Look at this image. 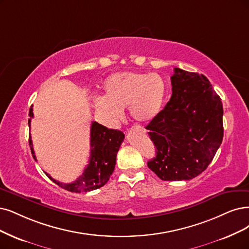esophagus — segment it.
Here are the masks:
<instances>
[{
  "label": "esophagus",
  "mask_w": 249,
  "mask_h": 249,
  "mask_svg": "<svg viewBox=\"0 0 249 249\" xmlns=\"http://www.w3.org/2000/svg\"><path fill=\"white\" fill-rule=\"evenodd\" d=\"M131 130H133V131H140V132H144V129H143V128H142L141 126H133V127L131 128Z\"/></svg>",
  "instance_id": "obj_1"
}]
</instances>
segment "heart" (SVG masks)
I'll use <instances>...</instances> for the list:
<instances>
[{
    "label": "heart",
    "mask_w": 249,
    "mask_h": 249,
    "mask_svg": "<svg viewBox=\"0 0 249 249\" xmlns=\"http://www.w3.org/2000/svg\"><path fill=\"white\" fill-rule=\"evenodd\" d=\"M106 97L95 100L96 112L108 123H116L129 107L130 115L140 122H148L158 115L165 97V82L157 73L120 72L105 83Z\"/></svg>",
    "instance_id": "obj_1"
}]
</instances>
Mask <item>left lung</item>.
Wrapping results in <instances>:
<instances>
[{"label": "left lung", "mask_w": 249, "mask_h": 249, "mask_svg": "<svg viewBox=\"0 0 249 249\" xmlns=\"http://www.w3.org/2000/svg\"><path fill=\"white\" fill-rule=\"evenodd\" d=\"M172 95L145 127L157 155L148 167L165 181L203 172L223 142V104L208 79L174 68Z\"/></svg>", "instance_id": "obj_1"}]
</instances>
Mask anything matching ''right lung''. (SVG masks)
I'll return each instance as SVG.
<instances>
[{"label": "right lung", "instance_id": "right-lung-1", "mask_svg": "<svg viewBox=\"0 0 249 249\" xmlns=\"http://www.w3.org/2000/svg\"><path fill=\"white\" fill-rule=\"evenodd\" d=\"M29 116V126L31 127V120L34 117L33 106L30 108ZM124 137L125 135L122 131L108 129L97 122H92L90 129V159L82 176L71 183H63L54 179L47 172H45L46 176L60 188L73 193L90 192L99 189L106 185L109 177L112 176L116 165L117 153L124 141ZM29 143L33 157L36 161L31 136Z\"/></svg>", "mask_w": 249, "mask_h": 249}]
</instances>
